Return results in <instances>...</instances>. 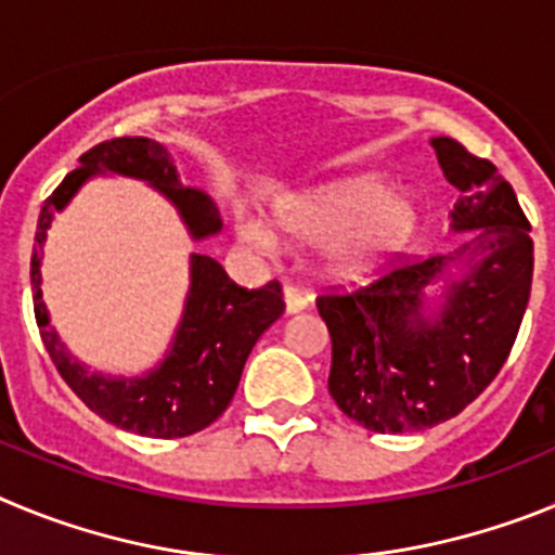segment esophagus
Returning a JSON list of instances; mask_svg holds the SVG:
<instances>
[{
    "label": "esophagus",
    "mask_w": 555,
    "mask_h": 555,
    "mask_svg": "<svg viewBox=\"0 0 555 555\" xmlns=\"http://www.w3.org/2000/svg\"><path fill=\"white\" fill-rule=\"evenodd\" d=\"M283 297H286V313H300L311 306V297H308V294H302L300 288L288 286Z\"/></svg>",
    "instance_id": "1"
}]
</instances>
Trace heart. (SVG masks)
<instances>
[{"label":"heart","mask_w":555,"mask_h":555,"mask_svg":"<svg viewBox=\"0 0 555 555\" xmlns=\"http://www.w3.org/2000/svg\"><path fill=\"white\" fill-rule=\"evenodd\" d=\"M425 210L411 189H386L380 178H352L294 194L274 205V228L300 247H322L320 269L336 283L366 281L423 230ZM244 242L261 249L278 244L258 219L238 224Z\"/></svg>","instance_id":"heart-1"}]
</instances>
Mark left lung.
<instances>
[{
	"label": "left lung",
	"mask_w": 555,
	"mask_h": 555,
	"mask_svg": "<svg viewBox=\"0 0 555 555\" xmlns=\"http://www.w3.org/2000/svg\"><path fill=\"white\" fill-rule=\"evenodd\" d=\"M430 146L461 191L450 230L467 242L317 300L331 397L375 434L434 428L467 409L506 364L531 297V224L512 185L448 135Z\"/></svg>",
	"instance_id": "left-lung-1"
}]
</instances>
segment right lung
<instances>
[{
  "label": "right lung",
  "mask_w": 555,
  "mask_h": 555,
  "mask_svg": "<svg viewBox=\"0 0 555 555\" xmlns=\"http://www.w3.org/2000/svg\"><path fill=\"white\" fill-rule=\"evenodd\" d=\"M100 175L132 178L155 189L178 210L180 222L189 230L191 242H205L222 233L217 205L208 194L185 189L180 183L178 164L164 144L141 135L111 139L96 144L80 158L75 171H68L55 194L43 203L38 217L36 247L29 261V283L36 302V322L43 347L55 361L61 377L72 386L88 409L121 430L152 436V439H178L208 428L222 416L242 380L247 356L272 322L281 320V283L263 288L235 286L210 255L191 253L189 294L183 313L158 364L141 375H105L91 372L77 361L57 331L49 322V308L41 294V267L47 230L55 217L77 197L88 180Z\"/></svg>",
  "instance_id": "1"
}]
</instances>
